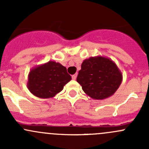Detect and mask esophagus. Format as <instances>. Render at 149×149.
<instances>
[{"label":"esophagus","instance_id":"obj_1","mask_svg":"<svg viewBox=\"0 0 149 149\" xmlns=\"http://www.w3.org/2000/svg\"><path fill=\"white\" fill-rule=\"evenodd\" d=\"M76 77H77V74H74V75H73V76H72V79H73V80H76Z\"/></svg>","mask_w":149,"mask_h":149}]
</instances>
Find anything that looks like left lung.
I'll use <instances>...</instances> for the list:
<instances>
[{"instance_id":"1","label":"left lung","mask_w":149,"mask_h":149,"mask_svg":"<svg viewBox=\"0 0 149 149\" xmlns=\"http://www.w3.org/2000/svg\"><path fill=\"white\" fill-rule=\"evenodd\" d=\"M76 81L88 97L102 100L116 92L123 74L110 58L98 55L84 60Z\"/></svg>"}]
</instances>
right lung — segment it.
Masks as SVG:
<instances>
[{
    "label": "right lung",
    "instance_id": "right-lung-1",
    "mask_svg": "<svg viewBox=\"0 0 149 149\" xmlns=\"http://www.w3.org/2000/svg\"><path fill=\"white\" fill-rule=\"evenodd\" d=\"M70 80L71 76L67 73L65 66L55 61H49L30 70L26 86L35 97L49 99L61 92Z\"/></svg>",
    "mask_w": 149,
    "mask_h": 149
}]
</instances>
